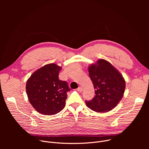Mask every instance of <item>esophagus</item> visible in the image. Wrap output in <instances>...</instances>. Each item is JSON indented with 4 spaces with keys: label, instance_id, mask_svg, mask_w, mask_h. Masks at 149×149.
<instances>
[{
    "label": "esophagus",
    "instance_id": "34e87169",
    "mask_svg": "<svg viewBox=\"0 0 149 149\" xmlns=\"http://www.w3.org/2000/svg\"><path fill=\"white\" fill-rule=\"evenodd\" d=\"M77 90L78 91H79V92H81V91H82V88L81 87H79L77 89Z\"/></svg>",
    "mask_w": 149,
    "mask_h": 149
}]
</instances>
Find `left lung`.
<instances>
[{
	"mask_svg": "<svg viewBox=\"0 0 149 149\" xmlns=\"http://www.w3.org/2000/svg\"><path fill=\"white\" fill-rule=\"evenodd\" d=\"M89 76L93 83L95 95L86 101L87 107L97 113L113 109L124 93L125 82L123 75L106 60L100 59L88 67Z\"/></svg>",
	"mask_w": 149,
	"mask_h": 149,
	"instance_id": "8db88e82",
	"label": "left lung"
}]
</instances>
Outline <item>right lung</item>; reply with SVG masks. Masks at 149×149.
<instances>
[{"label":"right lung","mask_w":149,"mask_h":149,"mask_svg":"<svg viewBox=\"0 0 149 149\" xmlns=\"http://www.w3.org/2000/svg\"><path fill=\"white\" fill-rule=\"evenodd\" d=\"M61 67L49 63L34 72L28 79L26 91L29 101L39 113L54 115L65 107L67 92V81L59 79Z\"/></svg>","instance_id":"1"}]
</instances>
